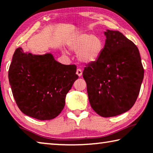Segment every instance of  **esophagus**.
I'll return each instance as SVG.
<instances>
[{
    "instance_id": "obj_1",
    "label": "esophagus",
    "mask_w": 153,
    "mask_h": 153,
    "mask_svg": "<svg viewBox=\"0 0 153 153\" xmlns=\"http://www.w3.org/2000/svg\"><path fill=\"white\" fill-rule=\"evenodd\" d=\"M76 73V74L78 75L79 76H81V75H82V70H81V69H77Z\"/></svg>"
}]
</instances>
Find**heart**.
I'll return each mask as SVG.
<instances>
[{"label":"heart","instance_id":"heart-1","mask_svg":"<svg viewBox=\"0 0 153 153\" xmlns=\"http://www.w3.org/2000/svg\"><path fill=\"white\" fill-rule=\"evenodd\" d=\"M68 46L70 50L77 52V58L83 63H92L100 58L104 43L98 35L81 32L69 40Z\"/></svg>","mask_w":153,"mask_h":153}]
</instances>
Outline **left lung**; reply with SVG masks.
<instances>
[{"label": "left lung", "instance_id": "obj_1", "mask_svg": "<svg viewBox=\"0 0 153 153\" xmlns=\"http://www.w3.org/2000/svg\"><path fill=\"white\" fill-rule=\"evenodd\" d=\"M100 58L86 65L83 76L90 105L99 115L114 117L135 103L143 79L138 48L118 31L107 30Z\"/></svg>", "mask_w": 153, "mask_h": 153}]
</instances>
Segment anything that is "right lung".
<instances>
[{"label": "right lung", "mask_w": 153, "mask_h": 153, "mask_svg": "<svg viewBox=\"0 0 153 153\" xmlns=\"http://www.w3.org/2000/svg\"><path fill=\"white\" fill-rule=\"evenodd\" d=\"M75 65H63L51 54L34 55L17 48L9 68V81L21 111L39 120L61 113L67 93L79 78Z\"/></svg>", "instance_id": "1"}]
</instances>
